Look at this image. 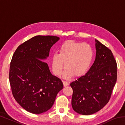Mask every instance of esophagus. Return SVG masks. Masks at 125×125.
Instances as JSON below:
<instances>
[{"label":"esophagus","instance_id":"34e87169","mask_svg":"<svg viewBox=\"0 0 125 125\" xmlns=\"http://www.w3.org/2000/svg\"><path fill=\"white\" fill-rule=\"evenodd\" d=\"M63 85H64V86H66L69 84L68 82H67V81H64V80H63Z\"/></svg>","mask_w":125,"mask_h":125}]
</instances>
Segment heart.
<instances>
[{
    "mask_svg": "<svg viewBox=\"0 0 125 125\" xmlns=\"http://www.w3.org/2000/svg\"><path fill=\"white\" fill-rule=\"evenodd\" d=\"M54 52L51 58L52 72L60 76L63 68H66L64 77L69 78L74 75L80 77L87 72L92 64L94 52L89 44L80 43L74 40L64 42Z\"/></svg>",
    "mask_w": 125,
    "mask_h": 125,
    "instance_id": "b5f03b06",
    "label": "heart"
}]
</instances>
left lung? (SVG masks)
I'll use <instances>...</instances> for the list:
<instances>
[{
  "instance_id": "1",
  "label": "left lung",
  "mask_w": 125,
  "mask_h": 125,
  "mask_svg": "<svg viewBox=\"0 0 125 125\" xmlns=\"http://www.w3.org/2000/svg\"><path fill=\"white\" fill-rule=\"evenodd\" d=\"M95 48V60L89 70L70 84L73 109L83 115L95 113L108 103L117 80V63L111 51L97 40Z\"/></svg>"
}]
</instances>
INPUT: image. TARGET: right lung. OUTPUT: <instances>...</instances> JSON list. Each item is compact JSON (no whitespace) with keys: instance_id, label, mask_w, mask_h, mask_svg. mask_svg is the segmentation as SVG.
<instances>
[{"instance_id":"right-lung-1","label":"right lung","mask_w":125,"mask_h":125,"mask_svg":"<svg viewBox=\"0 0 125 125\" xmlns=\"http://www.w3.org/2000/svg\"><path fill=\"white\" fill-rule=\"evenodd\" d=\"M59 40L54 36H36L19 46L12 56L9 75L12 95L31 113L50 109L63 88L61 80L52 74L43 61Z\"/></svg>"}]
</instances>
